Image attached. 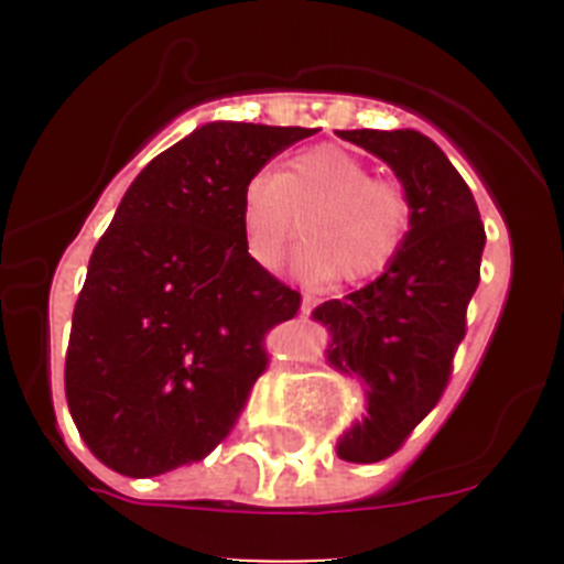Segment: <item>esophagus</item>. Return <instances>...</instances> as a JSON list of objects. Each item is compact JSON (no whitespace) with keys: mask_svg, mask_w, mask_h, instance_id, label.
<instances>
[{"mask_svg":"<svg viewBox=\"0 0 564 564\" xmlns=\"http://www.w3.org/2000/svg\"><path fill=\"white\" fill-rule=\"evenodd\" d=\"M318 305V297H314V294H303V303H300V314L308 316L311 311H314Z\"/></svg>","mask_w":564,"mask_h":564,"instance_id":"1","label":"esophagus"}]
</instances>
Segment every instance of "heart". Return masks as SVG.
<instances>
[{
	"label": "heart",
	"instance_id": "b5f03b06",
	"mask_svg": "<svg viewBox=\"0 0 564 564\" xmlns=\"http://www.w3.org/2000/svg\"><path fill=\"white\" fill-rule=\"evenodd\" d=\"M242 242L259 267L281 261L294 229L303 246L294 270L305 281L338 275L362 283L382 275L406 248L414 204L403 185L371 169L338 144L303 150L281 174L259 169L240 196Z\"/></svg>",
	"mask_w": 564,
	"mask_h": 564
}]
</instances>
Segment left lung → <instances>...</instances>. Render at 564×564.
I'll return each instance as SVG.
<instances>
[{"label":"left lung","instance_id":"8db88e82","mask_svg":"<svg viewBox=\"0 0 564 564\" xmlns=\"http://www.w3.org/2000/svg\"><path fill=\"white\" fill-rule=\"evenodd\" d=\"M392 169L414 204L406 248L368 286L311 314L327 327V362L366 384L368 414L338 440V458L392 456L436 406L480 283L486 229L445 152L417 130H335Z\"/></svg>","mask_w":564,"mask_h":564}]
</instances>
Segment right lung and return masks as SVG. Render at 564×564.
Wrapping results in <instances>:
<instances>
[{"mask_svg":"<svg viewBox=\"0 0 564 564\" xmlns=\"http://www.w3.org/2000/svg\"><path fill=\"white\" fill-rule=\"evenodd\" d=\"M311 128L207 122L147 163L93 250L65 395L93 456L155 477L213 453L267 368L264 335L300 294L256 264L240 196Z\"/></svg>","mask_w":564,"mask_h":564,"instance_id":"1","label":"right lung"}]
</instances>
